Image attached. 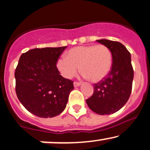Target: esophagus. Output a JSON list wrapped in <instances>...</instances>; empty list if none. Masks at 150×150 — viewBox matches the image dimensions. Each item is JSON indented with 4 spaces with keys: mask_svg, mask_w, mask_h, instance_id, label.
<instances>
[{
    "mask_svg": "<svg viewBox=\"0 0 150 150\" xmlns=\"http://www.w3.org/2000/svg\"><path fill=\"white\" fill-rule=\"evenodd\" d=\"M80 85H81V83L77 82V81H74V87H79L80 86Z\"/></svg>",
    "mask_w": 150,
    "mask_h": 150,
    "instance_id": "1",
    "label": "esophagus"
}]
</instances>
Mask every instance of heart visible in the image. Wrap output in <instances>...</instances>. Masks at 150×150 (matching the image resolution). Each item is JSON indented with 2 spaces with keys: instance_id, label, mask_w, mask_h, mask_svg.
<instances>
[{
  "instance_id": "1",
  "label": "heart",
  "mask_w": 150,
  "mask_h": 150,
  "mask_svg": "<svg viewBox=\"0 0 150 150\" xmlns=\"http://www.w3.org/2000/svg\"><path fill=\"white\" fill-rule=\"evenodd\" d=\"M112 65L110 50L104 45H89L74 47L60 58L57 67L66 79L76 74L80 67L81 73L92 82L98 83L110 73Z\"/></svg>"
}]
</instances>
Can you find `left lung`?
<instances>
[{"label":"left lung","instance_id":"1","mask_svg":"<svg viewBox=\"0 0 150 150\" xmlns=\"http://www.w3.org/2000/svg\"><path fill=\"white\" fill-rule=\"evenodd\" d=\"M97 42L108 47L112 52V65L108 75L94 84V93L86 103L100 115L115 113L127 103L132 92L134 70L129 52L117 41L101 39Z\"/></svg>","mask_w":150,"mask_h":150}]
</instances>
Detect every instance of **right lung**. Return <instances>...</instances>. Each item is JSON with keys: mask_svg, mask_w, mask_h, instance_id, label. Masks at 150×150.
Listing matches in <instances>:
<instances>
[{"mask_svg": "<svg viewBox=\"0 0 150 150\" xmlns=\"http://www.w3.org/2000/svg\"><path fill=\"white\" fill-rule=\"evenodd\" d=\"M67 46L35 48L21 56L16 68V93L30 113L52 118L66 108L74 81L60 74L56 63Z\"/></svg>", "mask_w": 150, "mask_h": 150, "instance_id": "obj_1", "label": "right lung"}]
</instances>
